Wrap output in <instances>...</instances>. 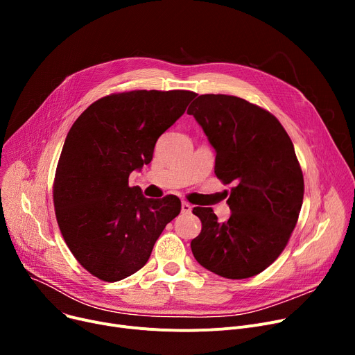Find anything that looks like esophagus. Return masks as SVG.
Instances as JSON below:
<instances>
[{
  "label": "esophagus",
  "mask_w": 355,
  "mask_h": 355,
  "mask_svg": "<svg viewBox=\"0 0 355 355\" xmlns=\"http://www.w3.org/2000/svg\"><path fill=\"white\" fill-rule=\"evenodd\" d=\"M191 210H193V206H191V204L185 202V201L181 204V213H184V214H190V213H191Z\"/></svg>",
  "instance_id": "obj_1"
}]
</instances>
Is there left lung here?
Listing matches in <instances>:
<instances>
[{"label":"left lung","instance_id":"left-lung-1","mask_svg":"<svg viewBox=\"0 0 355 355\" xmlns=\"http://www.w3.org/2000/svg\"><path fill=\"white\" fill-rule=\"evenodd\" d=\"M187 112L216 149L214 174L234 184L227 221L194 207L201 233L193 254L218 276L252 277L282 253L300 217L304 175L293 144L270 112L237 96L201 95Z\"/></svg>","mask_w":355,"mask_h":355}]
</instances>
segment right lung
Returning <instances> with one entry per match:
<instances>
[{
    "label": "right lung",
    "instance_id": "obj_1",
    "mask_svg": "<svg viewBox=\"0 0 355 355\" xmlns=\"http://www.w3.org/2000/svg\"><path fill=\"white\" fill-rule=\"evenodd\" d=\"M193 98L190 90L112 93L70 128L53 184L55 218L73 256L101 281L138 272L180 214L178 197L146 198L128 180L151 162L157 139Z\"/></svg>",
    "mask_w": 355,
    "mask_h": 355
}]
</instances>
